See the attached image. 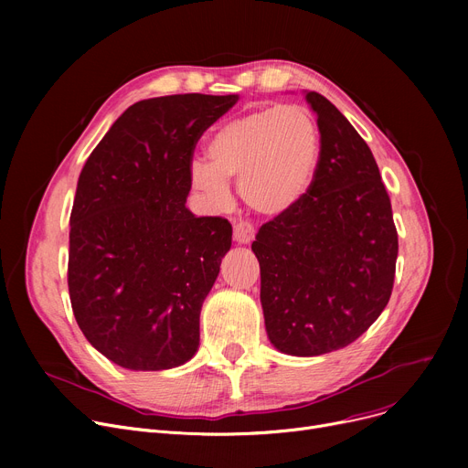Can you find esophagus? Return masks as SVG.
Listing matches in <instances>:
<instances>
[{
	"label": "esophagus",
	"mask_w": 468,
	"mask_h": 468,
	"mask_svg": "<svg viewBox=\"0 0 468 468\" xmlns=\"http://www.w3.org/2000/svg\"><path fill=\"white\" fill-rule=\"evenodd\" d=\"M254 235H256V229H254V226L250 224V221H247V219L237 221L235 228H233V239H235L237 242H240V244L252 242V240H254Z\"/></svg>",
	"instance_id": "34e87169"
}]
</instances>
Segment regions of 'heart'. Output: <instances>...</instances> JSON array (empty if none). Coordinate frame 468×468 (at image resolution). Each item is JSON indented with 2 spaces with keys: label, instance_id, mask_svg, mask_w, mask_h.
<instances>
[{
  "label": "heart",
  "instance_id": "1",
  "mask_svg": "<svg viewBox=\"0 0 468 468\" xmlns=\"http://www.w3.org/2000/svg\"><path fill=\"white\" fill-rule=\"evenodd\" d=\"M208 163H191L189 180L212 208L231 199L237 178L242 201L260 214H282L307 195L321 155V129L309 108L282 104L229 119L207 144Z\"/></svg>",
  "mask_w": 468,
  "mask_h": 468
}]
</instances>
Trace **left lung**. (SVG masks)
Returning a JSON list of instances; mask_svg holds the SVG:
<instances>
[{
  "label": "left lung",
  "mask_w": 468,
  "mask_h": 468,
  "mask_svg": "<svg viewBox=\"0 0 468 468\" xmlns=\"http://www.w3.org/2000/svg\"><path fill=\"white\" fill-rule=\"evenodd\" d=\"M305 98L321 129L313 184L252 242L267 335L293 356L347 347L370 328L388 303L399 256L370 147L328 98L314 90Z\"/></svg>",
  "instance_id": "left-lung-1"
}]
</instances>
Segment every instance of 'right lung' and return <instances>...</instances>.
<instances>
[{
  "mask_svg": "<svg viewBox=\"0 0 468 468\" xmlns=\"http://www.w3.org/2000/svg\"><path fill=\"white\" fill-rule=\"evenodd\" d=\"M237 94H172L133 104L89 155L69 216L68 290L90 346L157 372L199 347V314L231 249V224L186 208L203 133Z\"/></svg>",
  "mask_w": 468,
  "mask_h": 468,
  "instance_id": "add662e5",
  "label": "right lung"
}]
</instances>
